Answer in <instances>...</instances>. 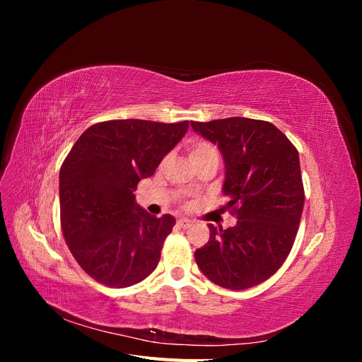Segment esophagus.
<instances>
[{
  "label": "esophagus",
  "instance_id": "esophagus-1",
  "mask_svg": "<svg viewBox=\"0 0 362 362\" xmlns=\"http://www.w3.org/2000/svg\"><path fill=\"white\" fill-rule=\"evenodd\" d=\"M177 223H178V226L180 228H189L193 222L192 221H189V218H178V221H177Z\"/></svg>",
  "mask_w": 362,
  "mask_h": 362
}]
</instances>
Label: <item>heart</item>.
Wrapping results in <instances>:
<instances>
[{
	"label": "heart",
	"mask_w": 362,
	"mask_h": 362,
	"mask_svg": "<svg viewBox=\"0 0 362 362\" xmlns=\"http://www.w3.org/2000/svg\"><path fill=\"white\" fill-rule=\"evenodd\" d=\"M187 151H189V157L192 160L193 164H198L206 158L210 157H217V151L216 148L208 144L205 140H193L187 145ZM168 161V158L163 160V164Z\"/></svg>",
	"instance_id": "obj_1"
}]
</instances>
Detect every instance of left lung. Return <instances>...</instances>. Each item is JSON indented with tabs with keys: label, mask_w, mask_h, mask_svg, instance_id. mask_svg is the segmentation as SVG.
I'll return each instance as SVG.
<instances>
[{
	"label": "left lung",
	"mask_w": 362,
	"mask_h": 362,
	"mask_svg": "<svg viewBox=\"0 0 362 362\" xmlns=\"http://www.w3.org/2000/svg\"><path fill=\"white\" fill-rule=\"evenodd\" d=\"M190 125L221 149L225 208L238 218L228 229L208 225L210 240L196 249V264L223 288L255 287L278 272L298 234L305 201L299 152L266 120L226 117Z\"/></svg>",
	"instance_id": "obj_1"
}]
</instances>
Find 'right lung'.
<instances>
[{"label": "right lung", "mask_w": 362, "mask_h": 362, "mask_svg": "<svg viewBox=\"0 0 362 362\" xmlns=\"http://www.w3.org/2000/svg\"><path fill=\"white\" fill-rule=\"evenodd\" d=\"M189 129L177 124L116 119L87 128L60 168V222L71 254L95 281L124 288L156 270L175 218L136 204L140 180Z\"/></svg>", "instance_id": "add662e5"}]
</instances>
